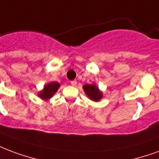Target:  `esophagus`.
<instances>
[{"label":"esophagus","mask_w":159,"mask_h":159,"mask_svg":"<svg viewBox=\"0 0 159 159\" xmlns=\"http://www.w3.org/2000/svg\"><path fill=\"white\" fill-rule=\"evenodd\" d=\"M71 86H76V85H77V81H76V80L71 81Z\"/></svg>","instance_id":"obj_1"}]
</instances>
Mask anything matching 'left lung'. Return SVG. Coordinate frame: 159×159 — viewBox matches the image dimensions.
<instances>
[{
  "mask_svg": "<svg viewBox=\"0 0 159 159\" xmlns=\"http://www.w3.org/2000/svg\"><path fill=\"white\" fill-rule=\"evenodd\" d=\"M83 89L86 94L93 101H99L102 98V93L99 92L98 88L95 85H84Z\"/></svg>",
  "mask_w": 159,
  "mask_h": 159,
  "instance_id": "1",
  "label": "left lung"
}]
</instances>
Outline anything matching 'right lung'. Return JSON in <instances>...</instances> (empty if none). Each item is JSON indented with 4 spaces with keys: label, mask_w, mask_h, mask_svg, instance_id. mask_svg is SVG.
I'll return each mask as SVG.
<instances>
[{
    "label": "right lung",
    "mask_w": 159,
    "mask_h": 159,
    "mask_svg": "<svg viewBox=\"0 0 159 159\" xmlns=\"http://www.w3.org/2000/svg\"><path fill=\"white\" fill-rule=\"evenodd\" d=\"M59 83L57 82H51L47 86H45L44 90L40 93V97L43 99L50 98L51 97H52L53 94L57 92V90L59 88Z\"/></svg>",
    "instance_id": "right-lung-1"
}]
</instances>
